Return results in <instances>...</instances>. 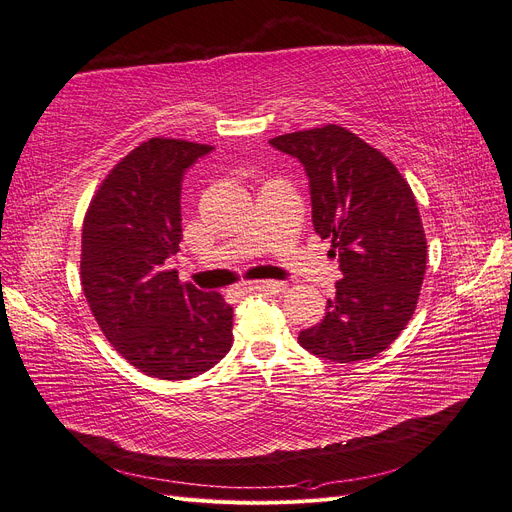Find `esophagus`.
Here are the masks:
<instances>
[{"instance_id": "1", "label": "esophagus", "mask_w": 512, "mask_h": 512, "mask_svg": "<svg viewBox=\"0 0 512 512\" xmlns=\"http://www.w3.org/2000/svg\"><path fill=\"white\" fill-rule=\"evenodd\" d=\"M282 289L280 282L274 280H257V282H242V285L232 289V295H246V293H278Z\"/></svg>"}]
</instances>
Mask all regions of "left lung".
I'll list each match as a JSON object with an SVG mask.
<instances>
[{
	"mask_svg": "<svg viewBox=\"0 0 512 512\" xmlns=\"http://www.w3.org/2000/svg\"><path fill=\"white\" fill-rule=\"evenodd\" d=\"M270 145L304 166L314 230L331 238L342 270L325 318L299 344L325 361H367L401 335L418 304L428 255L418 202L382 151L337 124Z\"/></svg>",
	"mask_w": 512,
	"mask_h": 512,
	"instance_id": "obj_1",
	"label": "left lung"
}]
</instances>
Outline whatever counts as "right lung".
Segmentation results:
<instances>
[{
    "label": "right lung",
    "instance_id": "add662e5",
    "mask_svg": "<svg viewBox=\"0 0 512 512\" xmlns=\"http://www.w3.org/2000/svg\"><path fill=\"white\" fill-rule=\"evenodd\" d=\"M213 145L149 139L99 185L82 227L80 276L92 316L130 365L158 380H189L230 352L234 310L215 291L181 282L185 170Z\"/></svg>",
    "mask_w": 512,
    "mask_h": 512
}]
</instances>
